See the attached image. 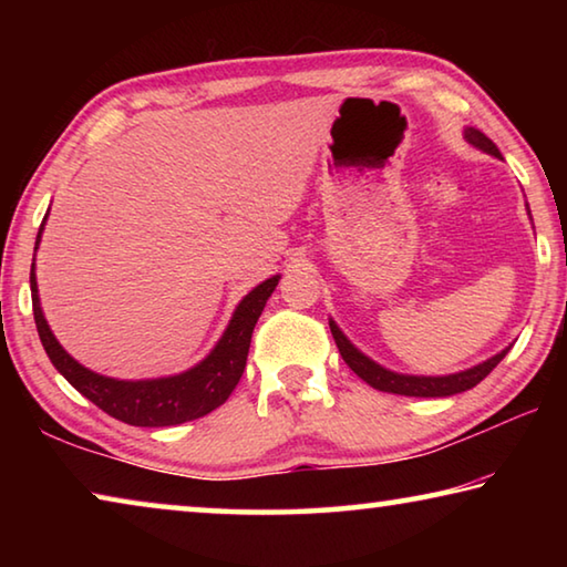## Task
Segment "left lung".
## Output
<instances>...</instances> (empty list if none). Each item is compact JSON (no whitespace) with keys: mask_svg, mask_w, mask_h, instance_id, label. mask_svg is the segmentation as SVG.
Instances as JSON below:
<instances>
[{"mask_svg":"<svg viewBox=\"0 0 567 567\" xmlns=\"http://www.w3.org/2000/svg\"><path fill=\"white\" fill-rule=\"evenodd\" d=\"M465 137H467L470 145H475L477 150L487 152V155L503 159L501 150H497L493 145V140H487L483 132L470 127L465 132ZM330 330H332L334 342H338V350L342 354V360L350 364V370L354 372V375L362 378L370 388L382 390V392H392V395H408V398H447V395H457V392H465L470 388H475L480 380H485L487 375H491L495 364L505 358L507 350H511V348H505L503 352H497L495 358L480 362L470 370L455 372V375H443V378L400 375V372L385 370L382 364L372 362L368 354H362L348 338H344L342 330L332 320H330Z\"/></svg>","mask_w":567,"mask_h":567,"instance_id":"8db88e82","label":"left lung"}]
</instances>
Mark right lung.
Masks as SVG:
<instances>
[{
    "mask_svg": "<svg viewBox=\"0 0 567 567\" xmlns=\"http://www.w3.org/2000/svg\"><path fill=\"white\" fill-rule=\"evenodd\" d=\"M42 229L44 223L40 227V235H37V247H40ZM277 282H280V275L257 285L252 292L243 297V302L237 305L233 320H229L225 334L215 344V350L192 370L157 380H114L87 370L72 354H66L62 344L56 342L42 315L40 295H37L34 265L30 272L37 332H40V340L54 368L62 372L64 380L76 392H82L100 410L107 412L114 420H122L127 425L137 427H167L187 420L205 417L207 412H213L233 395V390L237 388V382L245 372L252 330L257 320H260L267 297L272 295Z\"/></svg>",
    "mask_w": 567,
    "mask_h": 567,
    "instance_id": "add662e5",
    "label": "right lung"
}]
</instances>
